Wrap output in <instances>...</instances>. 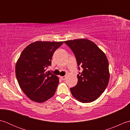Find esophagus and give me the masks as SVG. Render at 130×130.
I'll return each mask as SVG.
<instances>
[{"label": "esophagus", "mask_w": 130, "mask_h": 130, "mask_svg": "<svg viewBox=\"0 0 130 130\" xmlns=\"http://www.w3.org/2000/svg\"><path fill=\"white\" fill-rule=\"evenodd\" d=\"M60 78L62 80H65L66 79V76H60Z\"/></svg>", "instance_id": "1"}]
</instances>
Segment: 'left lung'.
I'll return each mask as SVG.
<instances>
[{
    "label": "left lung",
    "instance_id": "8db88e82",
    "mask_svg": "<svg viewBox=\"0 0 130 130\" xmlns=\"http://www.w3.org/2000/svg\"><path fill=\"white\" fill-rule=\"evenodd\" d=\"M64 42L74 52L78 65L83 69L77 75L78 83L70 89L71 94L82 103L95 101L106 89L109 80V63L106 54L95 43L85 38Z\"/></svg>",
    "mask_w": 130,
    "mask_h": 130
}]
</instances>
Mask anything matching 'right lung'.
<instances>
[{
    "label": "right lung",
    "mask_w": 130,
    "mask_h": 130,
    "mask_svg": "<svg viewBox=\"0 0 130 130\" xmlns=\"http://www.w3.org/2000/svg\"><path fill=\"white\" fill-rule=\"evenodd\" d=\"M63 43L38 41L22 52L15 65L16 78L21 89L31 100L42 103L55 94L59 78L46 70L51 65L54 52Z\"/></svg>",
    "instance_id": "right-lung-1"
}]
</instances>
